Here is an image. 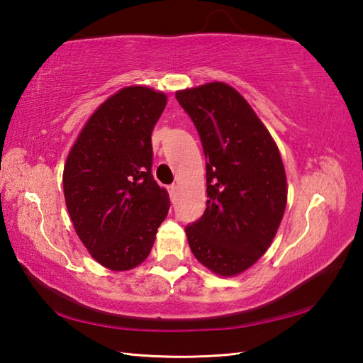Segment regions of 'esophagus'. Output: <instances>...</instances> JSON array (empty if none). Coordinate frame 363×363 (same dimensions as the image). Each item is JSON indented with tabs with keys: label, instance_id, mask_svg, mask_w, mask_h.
I'll return each mask as SVG.
<instances>
[{
	"label": "esophagus",
	"instance_id": "1",
	"mask_svg": "<svg viewBox=\"0 0 363 363\" xmlns=\"http://www.w3.org/2000/svg\"><path fill=\"white\" fill-rule=\"evenodd\" d=\"M168 194H169V196H172V199L176 198V195H177V186H176V184H172V186H168Z\"/></svg>",
	"mask_w": 363,
	"mask_h": 363
}]
</instances>
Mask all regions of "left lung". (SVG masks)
<instances>
[{
  "label": "left lung",
  "mask_w": 363,
  "mask_h": 363,
  "mask_svg": "<svg viewBox=\"0 0 363 363\" xmlns=\"http://www.w3.org/2000/svg\"><path fill=\"white\" fill-rule=\"evenodd\" d=\"M207 159V207L186 228L194 256L220 276L243 273L264 256L287 204L279 150L248 101L225 82L176 94Z\"/></svg>",
  "instance_id": "8db88e82"
}]
</instances>
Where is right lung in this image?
<instances>
[{
    "label": "right lung",
    "instance_id": "add662e5",
    "mask_svg": "<svg viewBox=\"0 0 363 363\" xmlns=\"http://www.w3.org/2000/svg\"><path fill=\"white\" fill-rule=\"evenodd\" d=\"M167 95L125 87L98 107L64 168V195L76 234L98 264L125 272L148 257L169 209L154 181L151 133Z\"/></svg>",
    "mask_w": 363,
    "mask_h": 363
}]
</instances>
